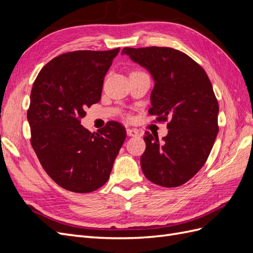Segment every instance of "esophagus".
<instances>
[{
    "label": "esophagus",
    "instance_id": "34e87169",
    "mask_svg": "<svg viewBox=\"0 0 253 253\" xmlns=\"http://www.w3.org/2000/svg\"><path fill=\"white\" fill-rule=\"evenodd\" d=\"M126 134L129 137H137L138 136V131L135 128H126Z\"/></svg>",
    "mask_w": 253,
    "mask_h": 253
}]
</instances>
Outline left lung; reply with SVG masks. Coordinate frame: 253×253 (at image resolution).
<instances>
[{
	"label": "left lung",
	"instance_id": "8db88e82",
	"mask_svg": "<svg viewBox=\"0 0 253 253\" xmlns=\"http://www.w3.org/2000/svg\"><path fill=\"white\" fill-rule=\"evenodd\" d=\"M121 53L145 68L154 81L149 113L157 120L170 119L162 141L145 132L142 172L158 186H181L202 169L218 133L212 84L202 66L174 48L125 47Z\"/></svg>",
	"mask_w": 253,
	"mask_h": 253
}]
</instances>
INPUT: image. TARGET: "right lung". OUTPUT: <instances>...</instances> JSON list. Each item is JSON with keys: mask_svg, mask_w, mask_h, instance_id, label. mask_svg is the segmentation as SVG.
I'll return each instance as SVG.
<instances>
[{"mask_svg": "<svg viewBox=\"0 0 253 253\" xmlns=\"http://www.w3.org/2000/svg\"><path fill=\"white\" fill-rule=\"evenodd\" d=\"M120 48L77 50L52 59L38 75L27 120L32 145L57 185L88 193L109 180L126 139V129L110 121L91 134L81 126L85 109L100 101L104 76Z\"/></svg>", "mask_w": 253, "mask_h": 253, "instance_id": "right-lung-1", "label": "right lung"}]
</instances>
